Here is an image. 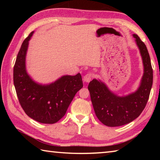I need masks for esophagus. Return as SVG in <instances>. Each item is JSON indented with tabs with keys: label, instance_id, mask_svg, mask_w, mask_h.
Wrapping results in <instances>:
<instances>
[{
	"label": "esophagus",
	"instance_id": "1",
	"mask_svg": "<svg viewBox=\"0 0 160 160\" xmlns=\"http://www.w3.org/2000/svg\"><path fill=\"white\" fill-rule=\"evenodd\" d=\"M93 77H94L93 73H92V72H88V73H87L85 75V76H84L83 80H84V81H85V82H89L92 80V79Z\"/></svg>",
	"mask_w": 160,
	"mask_h": 160
}]
</instances>
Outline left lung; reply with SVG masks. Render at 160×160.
Segmentation results:
<instances>
[{
	"mask_svg": "<svg viewBox=\"0 0 160 160\" xmlns=\"http://www.w3.org/2000/svg\"><path fill=\"white\" fill-rule=\"evenodd\" d=\"M144 65V74L140 88L126 97H118L100 81L94 79L89 83L91 101L97 117L105 126L125 125L138 117L147 104L152 85L153 71L150 55L144 42L133 34Z\"/></svg>",
	"mask_w": 160,
	"mask_h": 160,
	"instance_id": "obj_1",
	"label": "left lung"
}]
</instances>
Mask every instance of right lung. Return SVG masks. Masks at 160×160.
<instances>
[{
	"label": "right lung",
	"mask_w": 160,
	"mask_h": 160,
	"mask_svg": "<svg viewBox=\"0 0 160 160\" xmlns=\"http://www.w3.org/2000/svg\"><path fill=\"white\" fill-rule=\"evenodd\" d=\"M32 32L24 40L13 68V81L19 102L29 117L39 123L52 124L66 114L75 94L82 88L80 73L65 75L53 83L42 85L32 80L25 68V56Z\"/></svg>",
	"instance_id": "1"
}]
</instances>
